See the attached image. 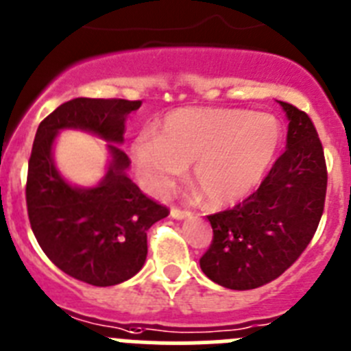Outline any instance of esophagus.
<instances>
[{
  "label": "esophagus",
  "mask_w": 351,
  "mask_h": 351,
  "mask_svg": "<svg viewBox=\"0 0 351 351\" xmlns=\"http://www.w3.org/2000/svg\"><path fill=\"white\" fill-rule=\"evenodd\" d=\"M171 217H173V219H176V220H183V219H187V217H191V211L182 210V208H178V206H173L171 208Z\"/></svg>",
  "instance_id": "obj_1"
}]
</instances>
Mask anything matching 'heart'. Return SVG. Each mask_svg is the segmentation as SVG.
<instances>
[{"label": "heart", "mask_w": 351, "mask_h": 351, "mask_svg": "<svg viewBox=\"0 0 351 351\" xmlns=\"http://www.w3.org/2000/svg\"><path fill=\"white\" fill-rule=\"evenodd\" d=\"M282 131L271 115L229 108H178L154 132L131 143L145 191L168 194L192 164V183L208 206H229L261 185L280 148Z\"/></svg>", "instance_id": "b5f03b06"}]
</instances>
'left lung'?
<instances>
[{"label": "left lung", "mask_w": 351, "mask_h": 351, "mask_svg": "<svg viewBox=\"0 0 351 351\" xmlns=\"http://www.w3.org/2000/svg\"><path fill=\"white\" fill-rule=\"evenodd\" d=\"M280 105L289 119L287 150L254 194L208 217L213 239L199 264L211 282L230 290L257 289L285 273L324 213L327 166L317 129L304 112Z\"/></svg>", "instance_id": "1"}]
</instances>
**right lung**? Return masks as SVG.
<instances>
[{"instance_id": "1", "label": "right lung", "mask_w": 351, "mask_h": 351, "mask_svg": "<svg viewBox=\"0 0 351 351\" xmlns=\"http://www.w3.org/2000/svg\"><path fill=\"white\" fill-rule=\"evenodd\" d=\"M141 101L77 97L38 125L29 157L26 203L38 245L61 271L94 287L132 278L147 258V230L169 210L147 197L128 176L125 119ZM82 128L110 141V164L96 188H75L53 164V140Z\"/></svg>"}]
</instances>
